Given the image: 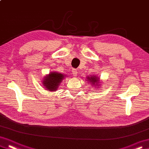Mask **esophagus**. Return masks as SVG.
<instances>
[{
    "label": "esophagus",
    "instance_id": "esophagus-1",
    "mask_svg": "<svg viewBox=\"0 0 149 149\" xmlns=\"http://www.w3.org/2000/svg\"><path fill=\"white\" fill-rule=\"evenodd\" d=\"M77 70L76 69H73L72 70V74H73V75H74V76H77Z\"/></svg>",
    "mask_w": 149,
    "mask_h": 149
}]
</instances>
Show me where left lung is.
<instances>
[{"mask_svg": "<svg viewBox=\"0 0 149 149\" xmlns=\"http://www.w3.org/2000/svg\"><path fill=\"white\" fill-rule=\"evenodd\" d=\"M86 80L88 82L90 83L94 86H99V84L100 83V81H99V78H98L96 75H91V76H88L86 78Z\"/></svg>", "mask_w": 149, "mask_h": 149, "instance_id": "1", "label": "left lung"}]
</instances>
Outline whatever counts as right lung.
Returning a JSON list of instances; mask_svg holds the SVG:
<instances>
[{
    "mask_svg": "<svg viewBox=\"0 0 149 149\" xmlns=\"http://www.w3.org/2000/svg\"><path fill=\"white\" fill-rule=\"evenodd\" d=\"M65 76L66 75L60 73L52 72L45 76L42 83H43V86H44V88L50 91H55L58 88Z\"/></svg>",
    "mask_w": 149,
    "mask_h": 149,
    "instance_id": "right-lung-1",
    "label": "right lung"
}]
</instances>
